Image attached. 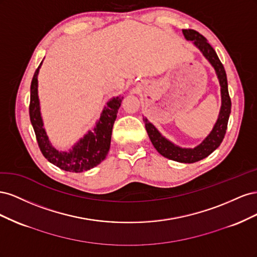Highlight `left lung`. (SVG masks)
<instances>
[{
  "label": "left lung",
  "mask_w": 257,
  "mask_h": 257,
  "mask_svg": "<svg viewBox=\"0 0 257 257\" xmlns=\"http://www.w3.org/2000/svg\"><path fill=\"white\" fill-rule=\"evenodd\" d=\"M182 32L186 40L193 41L194 45L203 52L204 57L210 62V64L213 66L217 78H219L222 97V106L219 118H217V121L214 124V127L212 128L211 133L205 138V141L203 143L194 148V149H186V148H180L174 145L173 143L167 141L165 137H163L152 123H150L146 118L144 119V121L150 141L161 155L169 160L180 163H195L207 158L208 155L211 154L223 142L227 130V123L231 109V100L228 94L226 72H225L224 66L221 63L219 57H217L215 50L211 47V45L207 42L206 37L198 33L197 31L188 29L182 30Z\"/></svg>",
  "instance_id": "1"
}]
</instances>
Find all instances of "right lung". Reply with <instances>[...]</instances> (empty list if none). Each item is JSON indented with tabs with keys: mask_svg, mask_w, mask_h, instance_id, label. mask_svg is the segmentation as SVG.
Segmentation results:
<instances>
[{
	"mask_svg": "<svg viewBox=\"0 0 257 257\" xmlns=\"http://www.w3.org/2000/svg\"><path fill=\"white\" fill-rule=\"evenodd\" d=\"M41 65L42 63L37 67L32 82H31L29 112L30 120L36 135V141L43 155L53 165L65 172L82 173L84 170L95 167L105 160L109 151L112 126L123 97H113L107 103L94 128L89 131L88 134H85L83 138L73 147V149L59 151L49 143L41 115L40 99L37 94V75Z\"/></svg>",
	"mask_w": 257,
	"mask_h": 257,
	"instance_id": "1",
	"label": "right lung"
}]
</instances>
